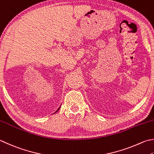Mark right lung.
I'll list each match as a JSON object with an SVG mask.
<instances>
[{
    "mask_svg": "<svg viewBox=\"0 0 154 154\" xmlns=\"http://www.w3.org/2000/svg\"><path fill=\"white\" fill-rule=\"evenodd\" d=\"M60 107H61V106H60ZM60 107H59V109H57V111H55V113H56V112H57V111H59V109H60Z\"/></svg>",
    "mask_w": 154,
    "mask_h": 154,
    "instance_id": "add662e5",
    "label": "right lung"
}]
</instances>
